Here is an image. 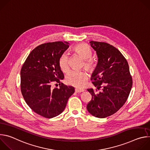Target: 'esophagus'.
<instances>
[{
  "mask_svg": "<svg viewBox=\"0 0 150 150\" xmlns=\"http://www.w3.org/2000/svg\"><path fill=\"white\" fill-rule=\"evenodd\" d=\"M83 89H78V88L75 89V93H81V92H83Z\"/></svg>",
  "mask_w": 150,
  "mask_h": 150,
  "instance_id": "34e87169",
  "label": "esophagus"
}]
</instances>
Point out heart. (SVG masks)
<instances>
[{
    "label": "heart",
    "mask_w": 150,
    "mask_h": 150,
    "mask_svg": "<svg viewBox=\"0 0 150 150\" xmlns=\"http://www.w3.org/2000/svg\"><path fill=\"white\" fill-rule=\"evenodd\" d=\"M72 51L83 59L82 65L88 72H93L96 68V63L91 57L92 51L90 47L85 43H80L74 46ZM69 57L67 53L62 54L59 59V65L63 72H66L69 69ZM87 79V75L85 72L72 71L66 77V82L72 86L81 88Z\"/></svg>",
    "instance_id": "heart-1"
}]
</instances>
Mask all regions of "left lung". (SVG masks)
<instances>
[{"label":"left lung","instance_id":"obj_1","mask_svg":"<svg viewBox=\"0 0 150 150\" xmlns=\"http://www.w3.org/2000/svg\"><path fill=\"white\" fill-rule=\"evenodd\" d=\"M90 42L98 58L92 83L98 90L102 88V91L96 94L93 88L87 89L92 98L87 109L93 116L104 118L117 112L126 103L132 78L126 59L118 49L104 42Z\"/></svg>","mask_w":150,"mask_h":150}]
</instances>
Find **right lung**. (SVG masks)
<instances>
[{
	"label": "right lung",
	"instance_id": "add662e5",
	"mask_svg": "<svg viewBox=\"0 0 150 150\" xmlns=\"http://www.w3.org/2000/svg\"><path fill=\"white\" fill-rule=\"evenodd\" d=\"M67 41L42 44L30 53L21 70V90L30 108L37 114L52 118L65 109L75 88L61 82L64 75L59 65L60 56L68 47ZM53 83L59 88L52 89Z\"/></svg>",
	"mask_w": 150,
	"mask_h": 150
}]
</instances>
